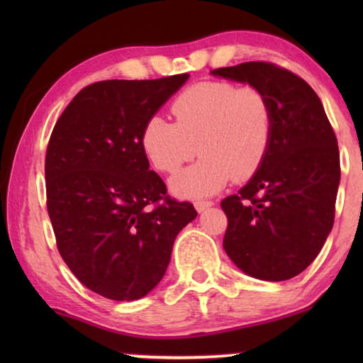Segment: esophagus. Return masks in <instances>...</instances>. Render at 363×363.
I'll return each instance as SVG.
<instances>
[{"instance_id":"esophagus-1","label":"esophagus","mask_w":363,"mask_h":363,"mask_svg":"<svg viewBox=\"0 0 363 363\" xmlns=\"http://www.w3.org/2000/svg\"><path fill=\"white\" fill-rule=\"evenodd\" d=\"M213 205V201H210V200H206V201H196L195 203V208L198 211H205L206 208H210Z\"/></svg>"}]
</instances>
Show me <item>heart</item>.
Masks as SVG:
<instances>
[{
    "label": "heart",
    "instance_id": "obj_1",
    "mask_svg": "<svg viewBox=\"0 0 363 363\" xmlns=\"http://www.w3.org/2000/svg\"><path fill=\"white\" fill-rule=\"evenodd\" d=\"M175 123L152 117L142 147L157 170L177 173L186 162L201 160L172 180L183 198H203L228 182H245L259 170L271 145L272 107L256 86L208 81L186 89L172 106Z\"/></svg>",
    "mask_w": 363,
    "mask_h": 363
}]
</instances>
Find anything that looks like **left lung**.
<instances>
[{
    "label": "left lung",
    "mask_w": 363,
    "mask_h": 363,
    "mask_svg": "<svg viewBox=\"0 0 363 363\" xmlns=\"http://www.w3.org/2000/svg\"><path fill=\"white\" fill-rule=\"evenodd\" d=\"M211 74L262 89L272 107L264 162L221 201L228 216L223 247L256 279H291L315 259L334 226L340 182L334 128L314 89L284 67L252 61Z\"/></svg>",
    "instance_id": "left-lung-1"
}]
</instances>
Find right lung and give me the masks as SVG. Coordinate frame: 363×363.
I'll return each instance as SVG.
<instances>
[{"instance_id": "obj_1", "label": "right lung", "mask_w": 363, "mask_h": 363, "mask_svg": "<svg viewBox=\"0 0 363 363\" xmlns=\"http://www.w3.org/2000/svg\"><path fill=\"white\" fill-rule=\"evenodd\" d=\"M186 79L94 82L49 138L44 172L59 255L107 299L147 296L165 274L177 235L198 215L167 195L142 147L145 123Z\"/></svg>"}]
</instances>
